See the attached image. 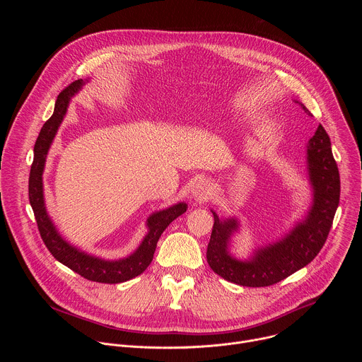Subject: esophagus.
Returning <instances> with one entry per match:
<instances>
[{
    "instance_id": "1",
    "label": "esophagus",
    "mask_w": 362,
    "mask_h": 362,
    "mask_svg": "<svg viewBox=\"0 0 362 362\" xmlns=\"http://www.w3.org/2000/svg\"><path fill=\"white\" fill-rule=\"evenodd\" d=\"M209 193H211V183L206 180H199L192 187V197L197 202L208 199Z\"/></svg>"
}]
</instances>
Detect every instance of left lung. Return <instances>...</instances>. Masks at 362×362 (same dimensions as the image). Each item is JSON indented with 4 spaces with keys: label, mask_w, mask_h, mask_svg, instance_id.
Wrapping results in <instances>:
<instances>
[{
    "label": "left lung",
    "mask_w": 362,
    "mask_h": 362,
    "mask_svg": "<svg viewBox=\"0 0 362 362\" xmlns=\"http://www.w3.org/2000/svg\"><path fill=\"white\" fill-rule=\"evenodd\" d=\"M300 106L311 116V112ZM308 169L314 187V204L306 219L282 240L256 250L249 261H238L228 252V243L232 232L238 229V222L235 219L222 222L214 212L215 223L206 257L215 274L242 286H269L306 267L320 253L332 226L341 192L331 140L321 124L308 143Z\"/></svg>",
    "instance_id": "8db88e82"
}]
</instances>
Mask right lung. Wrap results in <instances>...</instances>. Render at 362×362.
Returning a JSON list of instances; mask_svg holds the SVG:
<instances>
[{
	"label": "right lung",
	"mask_w": 362,
	"mask_h": 362,
	"mask_svg": "<svg viewBox=\"0 0 362 362\" xmlns=\"http://www.w3.org/2000/svg\"><path fill=\"white\" fill-rule=\"evenodd\" d=\"M83 86V80H76L69 84L57 97L54 113L51 116L44 126L35 140L34 144V160L30 170L28 179V197L31 208L34 211V216L37 221L40 236L59 262L78 274L80 276L100 284H120L129 281L140 274H143L150 262L153 261L154 250H156L158 240L162 236L163 230L180 215L186 212L187 204L177 203L169 209L153 214L147 219L148 233L140 243L139 249L130 255L126 259L120 261H105L98 257L90 256L84 252L77 250L71 245H69L56 230L53 222L49 221L45 206H44V194H42V170L48 148L53 143V139L57 133L60 123L67 112L70 97L78 91Z\"/></svg>",
	"instance_id": "obj_1"
}]
</instances>
